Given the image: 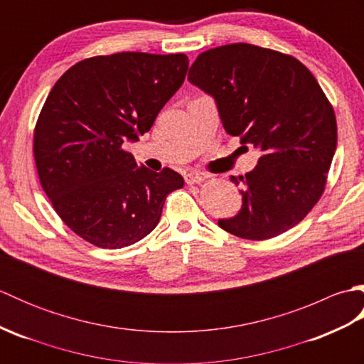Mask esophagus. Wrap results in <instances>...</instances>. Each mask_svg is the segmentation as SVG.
<instances>
[{
  "label": "esophagus",
  "mask_w": 364,
  "mask_h": 364,
  "mask_svg": "<svg viewBox=\"0 0 364 364\" xmlns=\"http://www.w3.org/2000/svg\"><path fill=\"white\" fill-rule=\"evenodd\" d=\"M206 178L208 176L202 172H189V173H186V176H184V180H186L188 184H200V183H203Z\"/></svg>",
  "instance_id": "34e87169"
}]
</instances>
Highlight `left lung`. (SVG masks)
<instances>
[{"instance_id":"left-lung-1","label":"left lung","mask_w":364,"mask_h":364,"mask_svg":"<svg viewBox=\"0 0 364 364\" xmlns=\"http://www.w3.org/2000/svg\"><path fill=\"white\" fill-rule=\"evenodd\" d=\"M188 80L215 98L230 136L262 151L237 178L241 211L219 227L250 241L296 227L326 191L338 142L333 106L313 73L291 54L230 43L198 54Z\"/></svg>"}]
</instances>
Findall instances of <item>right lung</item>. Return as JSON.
<instances>
[{"label": "right lung", "mask_w": 364, "mask_h": 364, "mask_svg": "<svg viewBox=\"0 0 364 364\" xmlns=\"http://www.w3.org/2000/svg\"><path fill=\"white\" fill-rule=\"evenodd\" d=\"M186 54L123 51L80 60L46 97L34 128L42 189L73 233L100 249L141 241L166 198L184 186L175 170L139 166L123 144L139 141L180 89Z\"/></svg>", "instance_id": "1"}]
</instances>
